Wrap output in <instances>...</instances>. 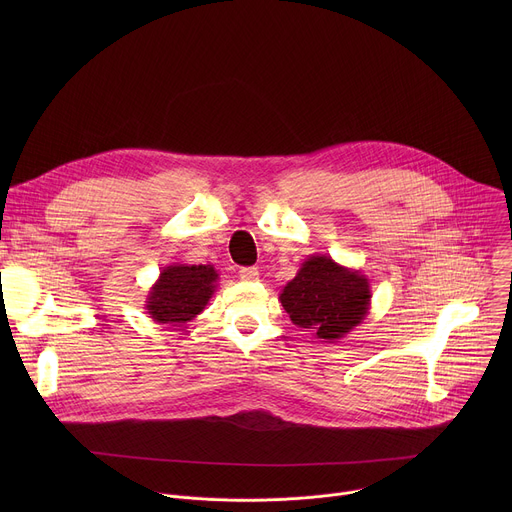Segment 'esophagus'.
Returning <instances> with one entry per match:
<instances>
[{
	"label": "esophagus",
	"mask_w": 512,
	"mask_h": 512,
	"mask_svg": "<svg viewBox=\"0 0 512 512\" xmlns=\"http://www.w3.org/2000/svg\"><path fill=\"white\" fill-rule=\"evenodd\" d=\"M239 277H241L243 281H257V279H259V271H257V267H243V269L239 271Z\"/></svg>",
	"instance_id": "34e87169"
}]
</instances>
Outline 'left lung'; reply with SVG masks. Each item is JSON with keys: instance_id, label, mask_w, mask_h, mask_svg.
Instances as JSON below:
<instances>
[{"instance_id": "obj_1", "label": "left lung", "mask_w": 512, "mask_h": 512, "mask_svg": "<svg viewBox=\"0 0 512 512\" xmlns=\"http://www.w3.org/2000/svg\"><path fill=\"white\" fill-rule=\"evenodd\" d=\"M371 298L367 275L330 255H310L279 294L291 322L322 340H340L360 326L371 310Z\"/></svg>"}]
</instances>
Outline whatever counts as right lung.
<instances>
[{
  "mask_svg": "<svg viewBox=\"0 0 512 512\" xmlns=\"http://www.w3.org/2000/svg\"><path fill=\"white\" fill-rule=\"evenodd\" d=\"M216 281L218 273L212 265L172 263L150 287L145 310L156 324L184 326L206 308Z\"/></svg>",
  "mask_w": 512,
  "mask_h": 512,
  "instance_id": "1",
  "label": "right lung"
}]
</instances>
